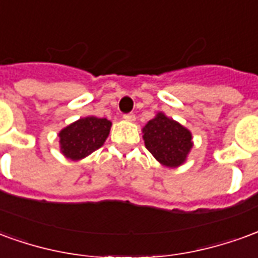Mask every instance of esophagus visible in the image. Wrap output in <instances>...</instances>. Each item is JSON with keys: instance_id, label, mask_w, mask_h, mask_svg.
<instances>
[{"instance_id": "1", "label": "esophagus", "mask_w": 258, "mask_h": 258, "mask_svg": "<svg viewBox=\"0 0 258 258\" xmlns=\"http://www.w3.org/2000/svg\"><path fill=\"white\" fill-rule=\"evenodd\" d=\"M123 117H124V120H127V121H134L135 114L134 113H127V114H124Z\"/></svg>"}]
</instances>
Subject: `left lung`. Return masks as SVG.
<instances>
[{
	"instance_id": "obj_1",
	"label": "left lung",
	"mask_w": 258,
	"mask_h": 258,
	"mask_svg": "<svg viewBox=\"0 0 258 258\" xmlns=\"http://www.w3.org/2000/svg\"><path fill=\"white\" fill-rule=\"evenodd\" d=\"M144 141L146 149L156 160L168 167L182 164L192 148L189 131L163 113L148 121L144 128Z\"/></svg>"
}]
</instances>
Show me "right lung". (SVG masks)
<instances>
[{"instance_id": "add662e5", "label": "right lung", "mask_w": 258, "mask_h": 258, "mask_svg": "<svg viewBox=\"0 0 258 258\" xmlns=\"http://www.w3.org/2000/svg\"><path fill=\"white\" fill-rule=\"evenodd\" d=\"M112 123L107 118H80L59 133L60 151L72 160H80L99 149L109 135Z\"/></svg>"}]
</instances>
